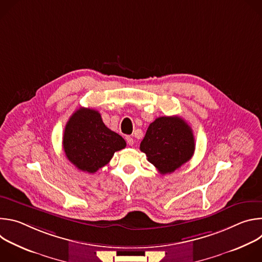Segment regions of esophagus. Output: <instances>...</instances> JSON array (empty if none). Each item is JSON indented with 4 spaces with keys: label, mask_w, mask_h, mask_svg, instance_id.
Segmentation results:
<instances>
[{
    "label": "esophagus",
    "mask_w": 262,
    "mask_h": 262,
    "mask_svg": "<svg viewBox=\"0 0 262 262\" xmlns=\"http://www.w3.org/2000/svg\"><path fill=\"white\" fill-rule=\"evenodd\" d=\"M125 139H126V142H127V144H128L129 146H133V145H134V139H133L132 137L127 136Z\"/></svg>",
    "instance_id": "obj_1"
}]
</instances>
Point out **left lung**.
I'll use <instances>...</instances> for the list:
<instances>
[{"instance_id":"1","label":"left lung","mask_w":262,"mask_h":262,"mask_svg":"<svg viewBox=\"0 0 262 262\" xmlns=\"http://www.w3.org/2000/svg\"><path fill=\"white\" fill-rule=\"evenodd\" d=\"M140 150L161 174L172 173L194 155L193 130L178 116L159 117L148 126Z\"/></svg>"}]
</instances>
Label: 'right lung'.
Here are the masks:
<instances>
[{"mask_svg":"<svg viewBox=\"0 0 262 262\" xmlns=\"http://www.w3.org/2000/svg\"><path fill=\"white\" fill-rule=\"evenodd\" d=\"M126 142L107 128L96 110L80 107L66 123L63 149L68 161L79 170L95 173L105 166Z\"/></svg>","mask_w":262,"mask_h":262,"instance_id":"obj_1","label":"right lung"}]
</instances>
